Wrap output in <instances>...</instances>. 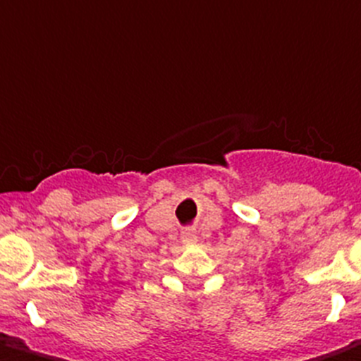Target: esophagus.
I'll return each instance as SVG.
<instances>
[{
  "mask_svg": "<svg viewBox=\"0 0 361 361\" xmlns=\"http://www.w3.org/2000/svg\"><path fill=\"white\" fill-rule=\"evenodd\" d=\"M183 241L184 243H195L197 241L195 232H193V230H190V228H188V230H184V232H183Z\"/></svg>",
  "mask_w": 361,
  "mask_h": 361,
  "instance_id": "34e87169",
  "label": "esophagus"
}]
</instances>
